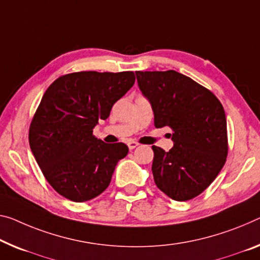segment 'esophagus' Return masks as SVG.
Returning <instances> with one entry per match:
<instances>
[{"mask_svg":"<svg viewBox=\"0 0 260 260\" xmlns=\"http://www.w3.org/2000/svg\"><path fill=\"white\" fill-rule=\"evenodd\" d=\"M138 145H139V144L137 142H134V141H131V142L127 143V146H129L130 150H134L135 147H137Z\"/></svg>","mask_w":260,"mask_h":260,"instance_id":"34e87169","label":"esophagus"}]
</instances>
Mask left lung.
Instances as JSON below:
<instances>
[{"instance_id":"1","label":"left lung","mask_w":260,"mask_h":260,"mask_svg":"<svg viewBox=\"0 0 260 260\" xmlns=\"http://www.w3.org/2000/svg\"><path fill=\"white\" fill-rule=\"evenodd\" d=\"M150 101L155 127L170 126L173 147L153 145L155 185L175 201L201 194L217 177L228 154L226 118L218 99L175 71L136 72Z\"/></svg>"}]
</instances>
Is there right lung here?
<instances>
[{
    "label": "right lung",
    "instance_id": "add662e5",
    "mask_svg": "<svg viewBox=\"0 0 260 260\" xmlns=\"http://www.w3.org/2000/svg\"><path fill=\"white\" fill-rule=\"evenodd\" d=\"M134 83V72H77L58 78L43 95L29 143L44 177L63 198L85 202L109 186L129 149L102 142L93 129Z\"/></svg>",
    "mask_w": 260,
    "mask_h": 260
}]
</instances>
